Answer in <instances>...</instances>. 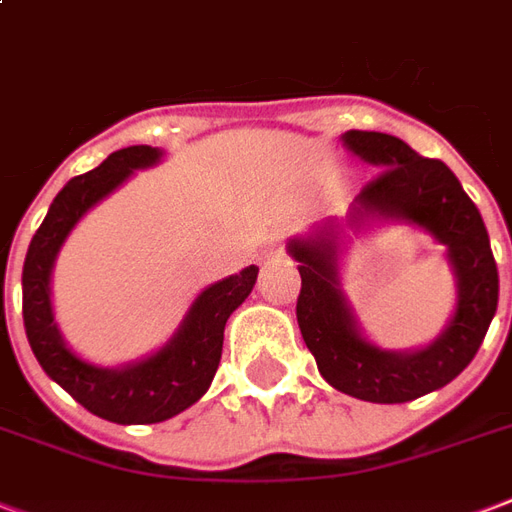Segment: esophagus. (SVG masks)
<instances>
[{
	"instance_id": "esophagus-1",
	"label": "esophagus",
	"mask_w": 512,
	"mask_h": 512,
	"mask_svg": "<svg viewBox=\"0 0 512 512\" xmlns=\"http://www.w3.org/2000/svg\"><path fill=\"white\" fill-rule=\"evenodd\" d=\"M272 253H278V240H270V245H267L264 256H272Z\"/></svg>"
}]
</instances>
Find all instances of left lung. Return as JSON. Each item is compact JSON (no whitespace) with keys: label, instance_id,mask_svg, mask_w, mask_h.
Instances as JSON below:
<instances>
[{"label":"left lung","instance_id":"obj_1","mask_svg":"<svg viewBox=\"0 0 512 512\" xmlns=\"http://www.w3.org/2000/svg\"><path fill=\"white\" fill-rule=\"evenodd\" d=\"M340 140L380 175L361 188L345 218H326L288 240L286 251L302 275L299 332L329 386L364 402L399 405L448 386L475 359L497 313V261L478 207L443 161L424 159L383 132L351 129ZM383 223H407L429 233L444 245L457 280L449 324L432 344L413 352L372 344L342 291L344 229L358 233Z\"/></svg>","mask_w":512,"mask_h":512}]
</instances>
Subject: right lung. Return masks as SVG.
Instances as JSON below:
<instances>
[{
  "mask_svg": "<svg viewBox=\"0 0 512 512\" xmlns=\"http://www.w3.org/2000/svg\"><path fill=\"white\" fill-rule=\"evenodd\" d=\"M161 159V148L132 145L69 180L48 207L23 261V326L40 367L88 413L113 424H159L205 397L221 361L226 321L248 299L259 275V267L251 264L202 288L167 343L137 361L99 367L69 348L53 313L51 291L61 245L91 207L124 186L137 169L156 167Z\"/></svg>",
  "mask_w": 512,
  "mask_h": 512,
  "instance_id": "obj_1",
  "label": "right lung"
}]
</instances>
